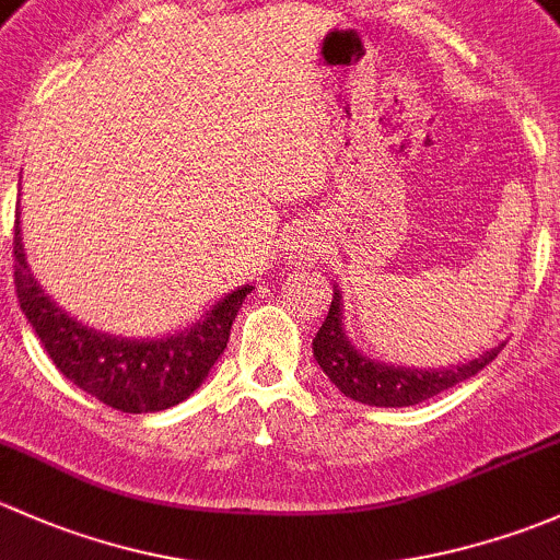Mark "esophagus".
<instances>
[{
  "label": "esophagus",
  "mask_w": 560,
  "mask_h": 560,
  "mask_svg": "<svg viewBox=\"0 0 560 560\" xmlns=\"http://www.w3.org/2000/svg\"><path fill=\"white\" fill-rule=\"evenodd\" d=\"M285 253L288 258H291V264H307L320 256V242L313 232H296L288 240Z\"/></svg>",
  "instance_id": "obj_1"
}]
</instances>
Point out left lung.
Returning <instances> with one entry per match:
<instances>
[{"mask_svg": "<svg viewBox=\"0 0 560 560\" xmlns=\"http://www.w3.org/2000/svg\"><path fill=\"white\" fill-rule=\"evenodd\" d=\"M342 293L334 285L331 307H328L326 320L318 328L313 339V355L318 366L326 372V377L342 390L348 399L361 401L369 407H412L420 401L431 399V396L442 394V390L453 388V385L464 383V380L475 377L482 366H488L504 348L499 342L495 348L486 350L477 359L466 361V364L440 366V369H418V366H401L388 364V361L369 359L361 353L353 342H350L348 331H345V315H342Z\"/></svg>", "mask_w": 560, "mask_h": 560, "instance_id": "obj_1", "label": "left lung"}]
</instances>
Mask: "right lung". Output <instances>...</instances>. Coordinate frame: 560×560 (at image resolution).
<instances>
[{"instance_id":"obj_1","label":"right lung","mask_w":560,"mask_h":560,"mask_svg":"<svg viewBox=\"0 0 560 560\" xmlns=\"http://www.w3.org/2000/svg\"><path fill=\"white\" fill-rule=\"evenodd\" d=\"M15 291L23 315L48 350L56 369L120 412L142 415L170 409L199 388L226 350L232 323L253 285H240L218 299L199 320L159 339L118 337L96 331L67 315L45 293L26 261L21 234V207L15 212Z\"/></svg>"}]
</instances>
